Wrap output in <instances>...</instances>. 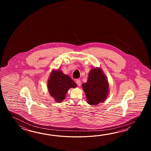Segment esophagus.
Segmentation results:
<instances>
[{
	"instance_id": "esophagus-1",
	"label": "esophagus",
	"mask_w": 151,
	"mask_h": 151,
	"mask_svg": "<svg viewBox=\"0 0 151 151\" xmlns=\"http://www.w3.org/2000/svg\"><path fill=\"white\" fill-rule=\"evenodd\" d=\"M76 83H77V85L78 86H80V85H81V81H80V80L79 79H77L76 80Z\"/></svg>"
}]
</instances>
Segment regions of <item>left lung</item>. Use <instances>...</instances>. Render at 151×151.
I'll return each instance as SVG.
<instances>
[{
    "label": "left lung",
    "mask_w": 151,
    "mask_h": 151,
    "mask_svg": "<svg viewBox=\"0 0 151 151\" xmlns=\"http://www.w3.org/2000/svg\"><path fill=\"white\" fill-rule=\"evenodd\" d=\"M82 86L90 105H96L105 101L107 96L109 83L100 68L92 69L86 83H83Z\"/></svg>",
    "instance_id": "1"
}]
</instances>
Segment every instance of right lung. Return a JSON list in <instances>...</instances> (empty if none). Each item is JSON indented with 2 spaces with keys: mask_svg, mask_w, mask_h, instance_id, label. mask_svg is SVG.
Returning a JSON list of instances; mask_svg holds the SVG:
<instances>
[{
  "mask_svg": "<svg viewBox=\"0 0 151 151\" xmlns=\"http://www.w3.org/2000/svg\"><path fill=\"white\" fill-rule=\"evenodd\" d=\"M47 86L50 95L57 102H61L64 99L68 89L76 87L77 84L69 76L58 70L52 72Z\"/></svg>",
  "mask_w": 151,
  "mask_h": 151,
  "instance_id": "add662e5",
  "label": "right lung"
}]
</instances>
